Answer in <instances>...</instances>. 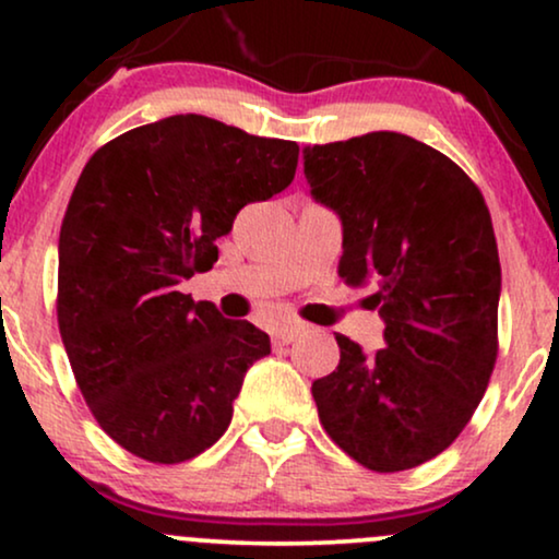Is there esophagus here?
<instances>
[{
    "label": "esophagus",
    "mask_w": 559,
    "mask_h": 559,
    "mask_svg": "<svg viewBox=\"0 0 559 559\" xmlns=\"http://www.w3.org/2000/svg\"><path fill=\"white\" fill-rule=\"evenodd\" d=\"M301 331H305V325L301 323H281L273 329V342L275 344H292Z\"/></svg>",
    "instance_id": "1"
}]
</instances>
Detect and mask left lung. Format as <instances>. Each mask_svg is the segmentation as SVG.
Returning a JSON list of instances; mask_svg holds the SVG:
<instances>
[{
  "mask_svg": "<svg viewBox=\"0 0 559 559\" xmlns=\"http://www.w3.org/2000/svg\"><path fill=\"white\" fill-rule=\"evenodd\" d=\"M318 204L342 221L338 275L373 286L383 346L336 333L338 365L312 383L329 436L378 473L418 467L457 439L497 362V239L478 186L396 131L301 150Z\"/></svg>",
  "mask_w": 559,
  "mask_h": 559,
  "instance_id": "left-lung-1",
  "label": "left lung"
}]
</instances>
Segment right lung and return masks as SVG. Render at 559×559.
<instances>
[{"label": "right lung", "instance_id": "1", "mask_svg": "<svg viewBox=\"0 0 559 559\" xmlns=\"http://www.w3.org/2000/svg\"><path fill=\"white\" fill-rule=\"evenodd\" d=\"M297 141L170 115L94 152L60 228L57 320L96 423L159 465L226 433L271 336L178 292L217 260L243 204L294 181Z\"/></svg>", "mask_w": 559, "mask_h": 559}]
</instances>
